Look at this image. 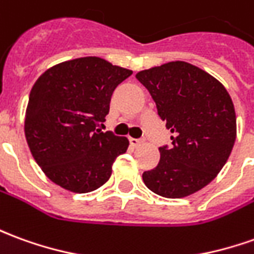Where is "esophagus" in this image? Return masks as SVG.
<instances>
[{
    "instance_id": "34e87169",
    "label": "esophagus",
    "mask_w": 254,
    "mask_h": 254,
    "mask_svg": "<svg viewBox=\"0 0 254 254\" xmlns=\"http://www.w3.org/2000/svg\"><path fill=\"white\" fill-rule=\"evenodd\" d=\"M129 141H130V144L134 145V147H136V145H140L141 143H143V140L141 139H133V137H130V139H129Z\"/></svg>"
}]
</instances>
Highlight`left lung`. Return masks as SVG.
I'll return each instance as SVG.
<instances>
[{
	"label": "left lung",
	"mask_w": 254,
	"mask_h": 254,
	"mask_svg": "<svg viewBox=\"0 0 254 254\" xmlns=\"http://www.w3.org/2000/svg\"><path fill=\"white\" fill-rule=\"evenodd\" d=\"M157 104L158 115L173 136L159 147L161 159L143 173L152 192L183 198L217 176L237 136L234 104L210 74L186 62H170L136 74Z\"/></svg>",
	"instance_id": "left-lung-1"
}]
</instances>
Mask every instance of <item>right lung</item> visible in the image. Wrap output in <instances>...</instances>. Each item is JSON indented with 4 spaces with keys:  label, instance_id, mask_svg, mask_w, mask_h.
I'll return each instance as SVG.
<instances>
[{
    "label": "right lung",
    "instance_id": "right-lung-1",
    "mask_svg": "<svg viewBox=\"0 0 254 254\" xmlns=\"http://www.w3.org/2000/svg\"><path fill=\"white\" fill-rule=\"evenodd\" d=\"M130 75V70L90 56L53 65L37 79L24 133L35 162L55 184L84 194L109 180L129 140L97 125L109 114L115 88Z\"/></svg>",
    "mask_w": 254,
    "mask_h": 254
}]
</instances>
